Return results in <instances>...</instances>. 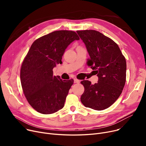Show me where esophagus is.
<instances>
[{"instance_id": "esophagus-1", "label": "esophagus", "mask_w": 146, "mask_h": 146, "mask_svg": "<svg viewBox=\"0 0 146 146\" xmlns=\"http://www.w3.org/2000/svg\"><path fill=\"white\" fill-rule=\"evenodd\" d=\"M74 82L75 83H80V80H78V79H74Z\"/></svg>"}]
</instances>
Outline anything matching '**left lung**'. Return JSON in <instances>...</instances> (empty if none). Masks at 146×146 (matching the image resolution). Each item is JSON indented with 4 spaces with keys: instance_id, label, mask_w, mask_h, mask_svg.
<instances>
[{
    "instance_id": "8db88e82",
    "label": "left lung",
    "mask_w": 146,
    "mask_h": 146,
    "mask_svg": "<svg viewBox=\"0 0 146 146\" xmlns=\"http://www.w3.org/2000/svg\"><path fill=\"white\" fill-rule=\"evenodd\" d=\"M85 43L90 58L88 65L98 77L97 83L89 80L81 83L85 88L80 100L83 105L101 111L111 106L121 94L126 81V60L118 45L109 37L95 30L77 31Z\"/></svg>"
}]
</instances>
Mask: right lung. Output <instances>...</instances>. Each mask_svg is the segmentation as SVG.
<instances>
[{
    "label": "right lung",
    "instance_id": "obj_1",
    "mask_svg": "<svg viewBox=\"0 0 146 146\" xmlns=\"http://www.w3.org/2000/svg\"><path fill=\"white\" fill-rule=\"evenodd\" d=\"M80 39L73 31L52 32L36 39L23 61L20 78L29 105L37 112L51 114L62 109L73 80L53 76V68L61 63L68 45Z\"/></svg>",
    "mask_w": 146,
    "mask_h": 146
}]
</instances>
